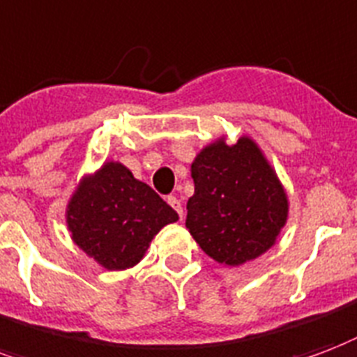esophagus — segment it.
<instances>
[{
  "label": "esophagus",
  "mask_w": 357,
  "mask_h": 357,
  "mask_svg": "<svg viewBox=\"0 0 357 357\" xmlns=\"http://www.w3.org/2000/svg\"><path fill=\"white\" fill-rule=\"evenodd\" d=\"M166 202H168V204H170L172 208H174V210L178 212L179 218H183V208H181V202H179L176 197H168V199H166Z\"/></svg>",
  "instance_id": "esophagus-1"
}]
</instances>
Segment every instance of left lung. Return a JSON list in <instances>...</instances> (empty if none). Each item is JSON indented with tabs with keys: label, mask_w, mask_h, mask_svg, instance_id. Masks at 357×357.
<instances>
[{
	"label": "left lung",
	"mask_w": 357,
	"mask_h": 357,
	"mask_svg": "<svg viewBox=\"0 0 357 357\" xmlns=\"http://www.w3.org/2000/svg\"><path fill=\"white\" fill-rule=\"evenodd\" d=\"M195 195L187 200L185 227L206 255L238 266L276 244L289 202L259 145L242 136L206 145L191 165Z\"/></svg>",
	"instance_id": "1"
}]
</instances>
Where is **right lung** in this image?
Listing matches in <instances>:
<instances>
[{
	"label": "right lung",
	"mask_w": 357,
	"mask_h": 357,
	"mask_svg": "<svg viewBox=\"0 0 357 357\" xmlns=\"http://www.w3.org/2000/svg\"><path fill=\"white\" fill-rule=\"evenodd\" d=\"M178 219L151 187L115 160L81 179L66 210L71 240L107 271L138 265L155 234Z\"/></svg>",
	"instance_id": "obj_1"
}]
</instances>
